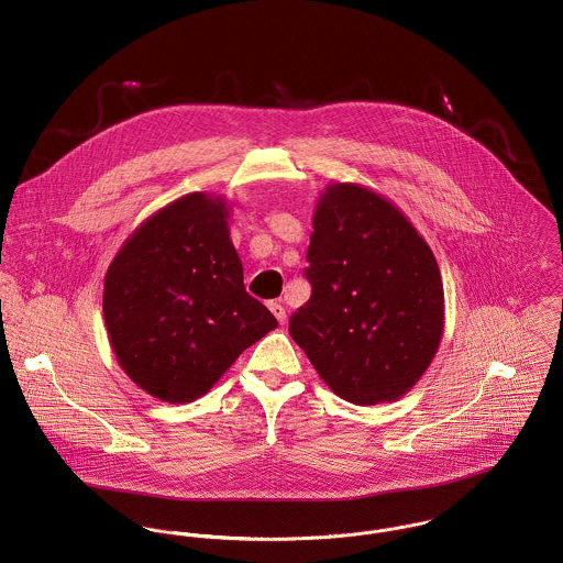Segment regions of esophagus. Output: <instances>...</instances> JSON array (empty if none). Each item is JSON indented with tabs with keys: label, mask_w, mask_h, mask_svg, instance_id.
<instances>
[{
	"label": "esophagus",
	"mask_w": 563,
	"mask_h": 563,
	"mask_svg": "<svg viewBox=\"0 0 563 563\" xmlns=\"http://www.w3.org/2000/svg\"><path fill=\"white\" fill-rule=\"evenodd\" d=\"M268 310L273 312V317L282 322V324L286 322V308L282 306V301H271V303H268Z\"/></svg>",
	"instance_id": "obj_1"
}]
</instances>
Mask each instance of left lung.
I'll return each instance as SVG.
<instances>
[{
	"instance_id": "1",
	"label": "left lung",
	"mask_w": 563,
	"mask_h": 563,
	"mask_svg": "<svg viewBox=\"0 0 563 563\" xmlns=\"http://www.w3.org/2000/svg\"><path fill=\"white\" fill-rule=\"evenodd\" d=\"M312 225V297L290 317V335L340 399L397 401L444 333L435 255L390 199L353 181L324 186Z\"/></svg>"
}]
</instances>
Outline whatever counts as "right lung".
Returning <instances> with one entry per match:
<instances>
[{
	"label": "right lung",
	"instance_id": "1",
	"mask_svg": "<svg viewBox=\"0 0 563 563\" xmlns=\"http://www.w3.org/2000/svg\"><path fill=\"white\" fill-rule=\"evenodd\" d=\"M223 195L190 192L145 219L103 279V321L119 366L147 395L190 402L277 327L244 290Z\"/></svg>",
	"mask_w": 563,
	"mask_h": 563
}]
</instances>
